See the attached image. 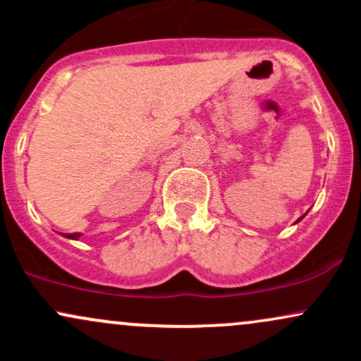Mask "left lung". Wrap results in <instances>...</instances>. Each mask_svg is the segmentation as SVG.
<instances>
[{"mask_svg": "<svg viewBox=\"0 0 361 361\" xmlns=\"http://www.w3.org/2000/svg\"><path fill=\"white\" fill-rule=\"evenodd\" d=\"M300 219H302V217H300ZM300 219H299V221H300ZM299 221H297V222H299Z\"/></svg>", "mask_w": 361, "mask_h": 361, "instance_id": "obj_1", "label": "left lung"}]
</instances>
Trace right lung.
<instances>
[{
    "label": "right lung",
    "mask_w": 361,
    "mask_h": 361,
    "mask_svg": "<svg viewBox=\"0 0 361 361\" xmlns=\"http://www.w3.org/2000/svg\"><path fill=\"white\" fill-rule=\"evenodd\" d=\"M64 238H68V239H80L81 238V234L80 233H73V234H66Z\"/></svg>",
    "instance_id": "1"
}]
</instances>
